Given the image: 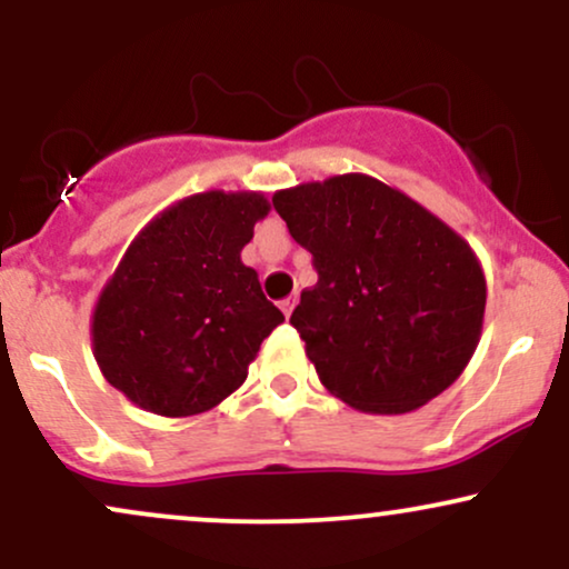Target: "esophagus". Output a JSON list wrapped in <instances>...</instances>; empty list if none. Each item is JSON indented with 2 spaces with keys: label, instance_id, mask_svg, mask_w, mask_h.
Returning a JSON list of instances; mask_svg holds the SVG:
<instances>
[{
  "label": "esophagus",
  "instance_id": "esophagus-1",
  "mask_svg": "<svg viewBox=\"0 0 569 569\" xmlns=\"http://www.w3.org/2000/svg\"><path fill=\"white\" fill-rule=\"evenodd\" d=\"M293 305H297V297H289V299H283V302H280V310H283L286 318H289L293 312Z\"/></svg>",
  "mask_w": 569,
  "mask_h": 569
}]
</instances>
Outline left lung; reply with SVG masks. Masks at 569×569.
I'll list each match as a JSON object with an SVG mask.
<instances>
[{
  "label": "left lung",
  "mask_w": 569,
  "mask_h": 569,
  "mask_svg": "<svg viewBox=\"0 0 569 569\" xmlns=\"http://www.w3.org/2000/svg\"><path fill=\"white\" fill-rule=\"evenodd\" d=\"M272 206L318 270L291 326L331 396L403 415L462 375L487 307L468 240L367 173L280 189Z\"/></svg>",
  "instance_id": "1"
}]
</instances>
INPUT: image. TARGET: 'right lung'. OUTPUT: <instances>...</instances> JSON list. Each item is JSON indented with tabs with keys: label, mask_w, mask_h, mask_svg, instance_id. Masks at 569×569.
Instances as JSON below:
<instances>
[{
	"label": "right lung",
	"mask_w": 569,
	"mask_h": 569,
	"mask_svg": "<svg viewBox=\"0 0 569 569\" xmlns=\"http://www.w3.org/2000/svg\"><path fill=\"white\" fill-rule=\"evenodd\" d=\"M270 213L262 192L189 194L128 246L90 321L98 369L143 411L189 417L248 377L283 312L240 251Z\"/></svg>",
	"instance_id": "right-lung-1"
}]
</instances>
